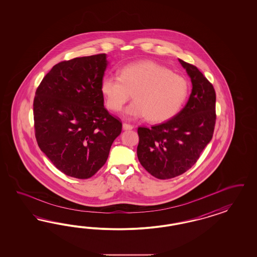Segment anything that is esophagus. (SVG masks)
Wrapping results in <instances>:
<instances>
[{
  "label": "esophagus",
  "instance_id": "obj_1",
  "mask_svg": "<svg viewBox=\"0 0 257 257\" xmlns=\"http://www.w3.org/2000/svg\"><path fill=\"white\" fill-rule=\"evenodd\" d=\"M122 128H123V130H132L133 128H134V126H133L132 124H129V123L124 122V123L122 124Z\"/></svg>",
  "mask_w": 257,
  "mask_h": 257
}]
</instances>
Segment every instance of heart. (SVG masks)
<instances>
[{
	"label": "heart",
	"mask_w": 257,
	"mask_h": 257,
	"mask_svg": "<svg viewBox=\"0 0 257 257\" xmlns=\"http://www.w3.org/2000/svg\"><path fill=\"white\" fill-rule=\"evenodd\" d=\"M101 91L109 110L120 111L133 93L135 101L125 111L127 117L162 122L179 113L187 101L189 83L162 65L140 61L123 66L119 75L105 74Z\"/></svg>",
	"instance_id": "obj_1"
}]
</instances>
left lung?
Masks as SVG:
<instances>
[{
	"mask_svg": "<svg viewBox=\"0 0 257 257\" xmlns=\"http://www.w3.org/2000/svg\"><path fill=\"white\" fill-rule=\"evenodd\" d=\"M179 62L192 83L186 106L166 122L138 128L139 160L157 179H171L188 171L212 140L216 123L214 86L196 66Z\"/></svg>",
	"mask_w": 257,
	"mask_h": 257,
	"instance_id": "left-lung-1",
	"label": "left lung"
}]
</instances>
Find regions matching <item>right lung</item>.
Wrapping results in <instances>:
<instances>
[{
  "label": "right lung",
  "instance_id": "add662e5",
  "mask_svg": "<svg viewBox=\"0 0 257 257\" xmlns=\"http://www.w3.org/2000/svg\"><path fill=\"white\" fill-rule=\"evenodd\" d=\"M106 55L55 65L34 99L35 136L40 150L64 174L88 179L108 158L121 121L103 106L101 78Z\"/></svg>",
  "mask_w": 257,
  "mask_h": 257
}]
</instances>
